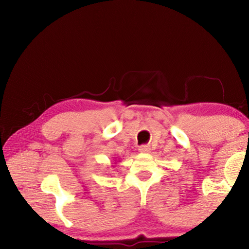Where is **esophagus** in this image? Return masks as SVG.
Here are the masks:
<instances>
[{
  "mask_svg": "<svg viewBox=\"0 0 249 249\" xmlns=\"http://www.w3.org/2000/svg\"><path fill=\"white\" fill-rule=\"evenodd\" d=\"M140 151H141V153H149L150 147L148 145H142L140 147Z\"/></svg>",
  "mask_w": 249,
  "mask_h": 249,
  "instance_id": "1",
  "label": "esophagus"
}]
</instances>
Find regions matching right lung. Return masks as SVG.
Returning a JSON list of instances; mask_svg holds the SVG:
<instances>
[{"label":"right lung","mask_w":249,"mask_h":249,"mask_svg":"<svg viewBox=\"0 0 249 249\" xmlns=\"http://www.w3.org/2000/svg\"><path fill=\"white\" fill-rule=\"evenodd\" d=\"M116 163H117V161H116V160H115V161H114V162H112V165H111V167H113V168H114V167H115V165H116Z\"/></svg>","instance_id":"1"}]
</instances>
